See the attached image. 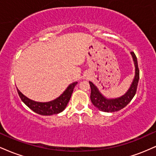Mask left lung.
Segmentation results:
<instances>
[{"label":"left lung","instance_id":"left-lung-1","mask_svg":"<svg viewBox=\"0 0 156 156\" xmlns=\"http://www.w3.org/2000/svg\"><path fill=\"white\" fill-rule=\"evenodd\" d=\"M130 54L132 55L134 66H135V76H134L133 81L130 84L129 89L123 95L116 98H105L100 92L98 87L92 82L89 81L91 87V101H92V104L100 111L105 112H118V111L125 108L131 101V100L133 99L134 95L136 94L138 82H139V67H138L137 58L135 53L133 52H131Z\"/></svg>","mask_w":156,"mask_h":156}]
</instances>
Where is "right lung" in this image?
Masks as SVG:
<instances>
[{"instance_id":"right-lung-1","label":"right lung","mask_w":156,"mask_h":156,"mask_svg":"<svg viewBox=\"0 0 156 156\" xmlns=\"http://www.w3.org/2000/svg\"><path fill=\"white\" fill-rule=\"evenodd\" d=\"M77 83V81L70 83L59 97L48 102L34 101L25 96L17 88V89L21 101L33 112L40 115L51 116L53 114H59L65 109L70 100L74 87Z\"/></svg>"}]
</instances>
